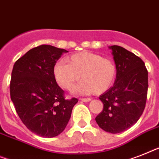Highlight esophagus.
Segmentation results:
<instances>
[{
  "label": "esophagus",
  "instance_id": "1",
  "mask_svg": "<svg viewBox=\"0 0 159 159\" xmlns=\"http://www.w3.org/2000/svg\"><path fill=\"white\" fill-rule=\"evenodd\" d=\"M81 101H82V102H90V101L92 100L91 98H81L80 99Z\"/></svg>",
  "mask_w": 159,
  "mask_h": 159
}]
</instances>
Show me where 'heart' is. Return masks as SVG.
Returning <instances> with one entry per match:
<instances>
[{
	"instance_id": "1",
	"label": "heart",
	"mask_w": 159,
	"mask_h": 159,
	"mask_svg": "<svg viewBox=\"0 0 159 159\" xmlns=\"http://www.w3.org/2000/svg\"><path fill=\"white\" fill-rule=\"evenodd\" d=\"M53 67V75L60 86L71 90L81 78L80 84L75 89L77 93L100 94L108 90L117 75L115 62L108 57L91 52L75 53Z\"/></svg>"
}]
</instances>
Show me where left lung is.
<instances>
[{"mask_svg": "<svg viewBox=\"0 0 159 159\" xmlns=\"http://www.w3.org/2000/svg\"><path fill=\"white\" fill-rule=\"evenodd\" d=\"M109 48L117 75L114 85L99 98L104 106L95 119L102 129L115 134L131 128L142 115L147 99L148 71L145 62L133 53L118 45Z\"/></svg>", "mask_w": 159, "mask_h": 159, "instance_id": "1", "label": "left lung"}]
</instances>
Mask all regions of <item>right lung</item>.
<instances>
[{
	"label": "right lung",
	"instance_id": "add662e5",
	"mask_svg": "<svg viewBox=\"0 0 159 159\" xmlns=\"http://www.w3.org/2000/svg\"><path fill=\"white\" fill-rule=\"evenodd\" d=\"M68 51L42 44L18 58L13 67L10 98L24 125L43 137H54L63 132L78 102L66 99L56 82L53 67Z\"/></svg>",
	"mask_w": 159,
	"mask_h": 159
}]
</instances>
